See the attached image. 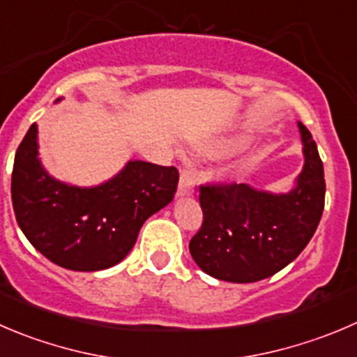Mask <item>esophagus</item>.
Returning a JSON list of instances; mask_svg holds the SVG:
<instances>
[{
    "label": "esophagus",
    "instance_id": "1",
    "mask_svg": "<svg viewBox=\"0 0 357 357\" xmlns=\"http://www.w3.org/2000/svg\"><path fill=\"white\" fill-rule=\"evenodd\" d=\"M198 182V175L195 172V166L191 162L184 166L181 169V181H178V191L176 195L178 196H191L195 192V185Z\"/></svg>",
    "mask_w": 357,
    "mask_h": 357
}]
</instances>
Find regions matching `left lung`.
<instances>
[{
  "label": "left lung",
  "mask_w": 357,
  "mask_h": 357,
  "mask_svg": "<svg viewBox=\"0 0 357 357\" xmlns=\"http://www.w3.org/2000/svg\"><path fill=\"white\" fill-rule=\"evenodd\" d=\"M305 166L286 195L245 184L199 185L203 224L189 242L210 277L249 284L271 277L307 247L324 210V169L310 131L298 122Z\"/></svg>",
  "instance_id": "left-lung-1"
}]
</instances>
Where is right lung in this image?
Here are the masks:
<instances>
[{
	"mask_svg": "<svg viewBox=\"0 0 357 357\" xmlns=\"http://www.w3.org/2000/svg\"><path fill=\"white\" fill-rule=\"evenodd\" d=\"M176 184V168L147 161H128L94 188L64 184L40 162L38 126L31 124L15 152L12 203L19 227L47 259L66 270L98 271L130 254L140 227L172 202Z\"/></svg>",
	"mask_w": 357,
	"mask_h": 357,
	"instance_id": "right-lung-1",
	"label": "right lung"
}]
</instances>
